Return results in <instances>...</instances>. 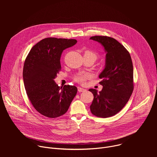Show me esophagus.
<instances>
[{
    "label": "esophagus",
    "instance_id": "34e87169",
    "mask_svg": "<svg viewBox=\"0 0 157 157\" xmlns=\"http://www.w3.org/2000/svg\"><path fill=\"white\" fill-rule=\"evenodd\" d=\"M78 91H79V93H80V92H84V91H86L85 89L82 88V87H78Z\"/></svg>",
    "mask_w": 157,
    "mask_h": 157
}]
</instances>
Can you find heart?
I'll use <instances>...</instances> for the list:
<instances>
[{"mask_svg":"<svg viewBox=\"0 0 157 157\" xmlns=\"http://www.w3.org/2000/svg\"><path fill=\"white\" fill-rule=\"evenodd\" d=\"M84 56H91L95 60H96L98 58V55L96 52H94L91 50H87L84 51ZM89 75L88 73H79L74 76L73 79L75 81H76L79 84H84L85 81L87 78H89Z\"/></svg>","mask_w":157,"mask_h":157,"instance_id":"obj_1","label":"heart"}]
</instances>
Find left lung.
Segmentation results:
<instances>
[{
    "label": "left lung",
    "instance_id": "1",
    "mask_svg": "<svg viewBox=\"0 0 157 157\" xmlns=\"http://www.w3.org/2000/svg\"><path fill=\"white\" fill-rule=\"evenodd\" d=\"M90 39L101 43L106 53L105 66L99 75L102 91L89 89L94 95L91 113L98 117H112L120 112L128 101L133 90V69L130 55L116 39L94 36Z\"/></svg>",
    "mask_w": 157,
    "mask_h": 157
}]
</instances>
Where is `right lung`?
Listing matches in <instances>:
<instances>
[{
  "label": "right lung",
  "instance_id": "1",
  "mask_svg": "<svg viewBox=\"0 0 157 157\" xmlns=\"http://www.w3.org/2000/svg\"><path fill=\"white\" fill-rule=\"evenodd\" d=\"M76 43L75 39L44 38L32 48L25 60L23 78L27 94L44 116L56 118L64 114L77 94L76 86L60 87L54 81L61 70L63 51Z\"/></svg>",
  "mask_w": 157,
  "mask_h": 157
}]
</instances>
